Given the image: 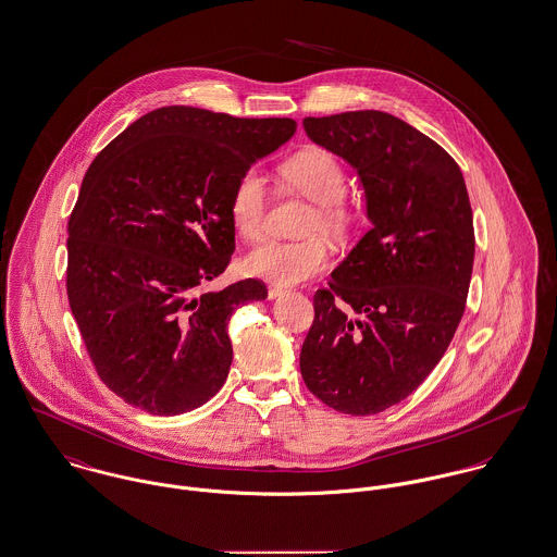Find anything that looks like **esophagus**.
<instances>
[{
	"mask_svg": "<svg viewBox=\"0 0 557 557\" xmlns=\"http://www.w3.org/2000/svg\"><path fill=\"white\" fill-rule=\"evenodd\" d=\"M285 294H287V289H283V287H276V285L268 287V298H270V300H276V298H281V296H285Z\"/></svg>",
	"mask_w": 557,
	"mask_h": 557,
	"instance_id": "obj_1",
	"label": "esophagus"
}]
</instances>
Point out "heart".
Masks as SVG:
<instances>
[{
  "label": "heart",
  "mask_w": 557,
  "mask_h": 557,
  "mask_svg": "<svg viewBox=\"0 0 557 557\" xmlns=\"http://www.w3.org/2000/svg\"><path fill=\"white\" fill-rule=\"evenodd\" d=\"M281 178L314 202V210L308 214L304 227L306 234L323 232L332 238H343L349 232L354 212L343 198L347 191V174L334 152L306 147L283 161ZM265 208L268 189L263 176L255 168L245 170L230 196L232 225L245 240L263 236ZM330 247L319 236L296 243L270 240L247 255L243 268L249 276L278 287H292L323 272L330 265Z\"/></svg>",
  "instance_id": "1"
}]
</instances>
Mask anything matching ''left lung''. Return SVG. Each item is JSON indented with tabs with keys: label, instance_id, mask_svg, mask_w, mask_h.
<instances>
[{
	"label": "left lung",
	"instance_id": "obj_1",
	"mask_svg": "<svg viewBox=\"0 0 557 557\" xmlns=\"http://www.w3.org/2000/svg\"><path fill=\"white\" fill-rule=\"evenodd\" d=\"M304 132L357 172L370 221L314 294L304 383L334 410L376 414L425 381L456 334L474 261L472 208L454 157L394 114L306 116Z\"/></svg>",
	"mask_w": 557,
	"mask_h": 557
}]
</instances>
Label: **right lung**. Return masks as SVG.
<instances>
[{"instance_id":"1","label":"right lung","mask_w":557,"mask_h":557,"mask_svg":"<svg viewBox=\"0 0 557 557\" xmlns=\"http://www.w3.org/2000/svg\"><path fill=\"white\" fill-rule=\"evenodd\" d=\"M294 134V119L165 106L89 165L67 223V300L101 381L127 405L172 417L223 387L227 323L268 289L255 278L198 289L236 249L238 176Z\"/></svg>"}]
</instances>
